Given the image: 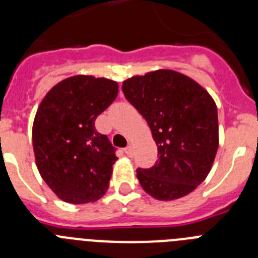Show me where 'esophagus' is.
Listing matches in <instances>:
<instances>
[{"mask_svg": "<svg viewBox=\"0 0 258 258\" xmlns=\"http://www.w3.org/2000/svg\"><path fill=\"white\" fill-rule=\"evenodd\" d=\"M124 151H125V154L127 155V156H132V155H133V147H132V146L129 145V146H127V147H126V149L124 150Z\"/></svg>", "mask_w": 258, "mask_h": 258, "instance_id": "34e87169", "label": "esophagus"}]
</instances>
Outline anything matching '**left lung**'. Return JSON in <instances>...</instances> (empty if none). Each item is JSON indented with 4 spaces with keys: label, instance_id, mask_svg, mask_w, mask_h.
<instances>
[{
    "label": "left lung",
    "instance_id": "left-lung-1",
    "mask_svg": "<svg viewBox=\"0 0 258 258\" xmlns=\"http://www.w3.org/2000/svg\"><path fill=\"white\" fill-rule=\"evenodd\" d=\"M122 92L145 117L157 145L156 164L137 169L143 190L157 200L192 192L209 174L218 150L213 98L195 80L172 70L131 77Z\"/></svg>",
    "mask_w": 258,
    "mask_h": 258
}]
</instances>
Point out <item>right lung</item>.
<instances>
[{
    "label": "right lung",
    "instance_id": "right-lung-1",
    "mask_svg": "<svg viewBox=\"0 0 258 258\" xmlns=\"http://www.w3.org/2000/svg\"><path fill=\"white\" fill-rule=\"evenodd\" d=\"M117 92L113 80L76 75L52 86L38 106L32 127L36 165L63 202H95L108 188L116 149L94 121Z\"/></svg>",
    "mask_w": 258,
    "mask_h": 258
}]
</instances>
